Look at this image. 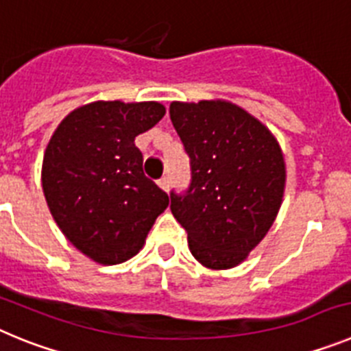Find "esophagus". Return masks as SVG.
Masks as SVG:
<instances>
[{"instance_id":"obj_1","label":"esophagus","mask_w":351,"mask_h":351,"mask_svg":"<svg viewBox=\"0 0 351 351\" xmlns=\"http://www.w3.org/2000/svg\"><path fill=\"white\" fill-rule=\"evenodd\" d=\"M158 184H160L161 190L169 191L170 190V178H169V176H165V178H161L160 181H158Z\"/></svg>"}]
</instances>
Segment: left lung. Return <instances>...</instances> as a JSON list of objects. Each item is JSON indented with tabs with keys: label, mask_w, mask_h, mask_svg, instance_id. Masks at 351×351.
Instances as JSON below:
<instances>
[{
	"label": "left lung",
	"mask_w": 351,
	"mask_h": 351,
	"mask_svg": "<svg viewBox=\"0 0 351 351\" xmlns=\"http://www.w3.org/2000/svg\"><path fill=\"white\" fill-rule=\"evenodd\" d=\"M170 119L191 169L188 190L170 191V210L198 262L235 267L278 216L283 153L258 119L228 101H172Z\"/></svg>",
	"instance_id": "1"
}]
</instances>
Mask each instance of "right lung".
<instances>
[{
    "label": "right lung",
    "mask_w": 351,
    "mask_h": 351,
    "mask_svg": "<svg viewBox=\"0 0 351 351\" xmlns=\"http://www.w3.org/2000/svg\"><path fill=\"white\" fill-rule=\"evenodd\" d=\"M165 116L158 101H95L68 114L42 165L45 200L84 255L114 265L137 255L169 195L144 176L135 137Z\"/></svg>",
    "instance_id": "1"
}]
</instances>
